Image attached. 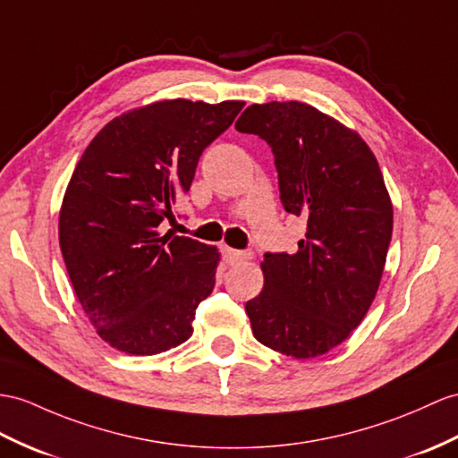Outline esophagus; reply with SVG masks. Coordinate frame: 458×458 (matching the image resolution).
<instances>
[{"label":"esophagus","mask_w":458,"mask_h":458,"mask_svg":"<svg viewBox=\"0 0 458 458\" xmlns=\"http://www.w3.org/2000/svg\"><path fill=\"white\" fill-rule=\"evenodd\" d=\"M223 259H225L227 264L231 266H237V264H242L252 259V252L249 250H233V249H223Z\"/></svg>","instance_id":"34e87169"}]
</instances>
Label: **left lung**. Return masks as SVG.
<instances>
[{
	"instance_id": "left-lung-1",
	"label": "left lung",
	"mask_w": 458,
	"mask_h": 458,
	"mask_svg": "<svg viewBox=\"0 0 458 458\" xmlns=\"http://www.w3.org/2000/svg\"><path fill=\"white\" fill-rule=\"evenodd\" d=\"M235 128L270 145L282 204L307 219L297 252L264 256V287L244 307L252 334L317 358L360 327L381 284L393 237L383 173L358 131L299 100L250 105Z\"/></svg>"
}]
</instances>
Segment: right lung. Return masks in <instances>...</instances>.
Here are the masks:
<instances>
[{
	"label": "right lung",
	"instance_id": "obj_1",
	"mask_svg": "<svg viewBox=\"0 0 458 458\" xmlns=\"http://www.w3.org/2000/svg\"><path fill=\"white\" fill-rule=\"evenodd\" d=\"M242 100H157L113 118L87 145L60 208V249L97 334L130 355H155L192 336L216 285L219 252L159 233L191 191L199 155Z\"/></svg>",
	"mask_w": 458,
	"mask_h": 458
}]
</instances>
